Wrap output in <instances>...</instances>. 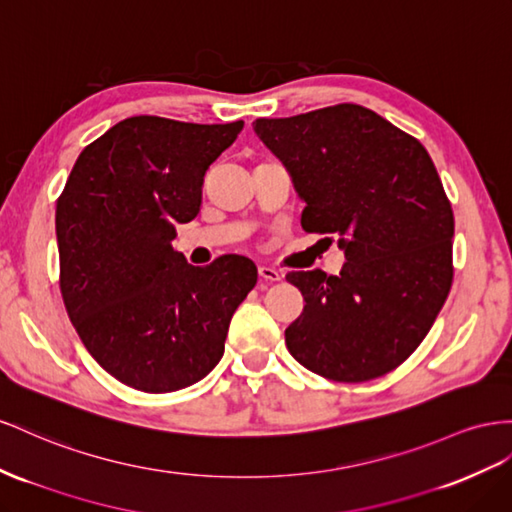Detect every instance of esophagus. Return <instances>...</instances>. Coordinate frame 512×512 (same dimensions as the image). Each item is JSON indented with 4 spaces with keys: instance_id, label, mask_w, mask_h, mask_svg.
Instances as JSON below:
<instances>
[{
    "instance_id": "esophagus-1",
    "label": "esophagus",
    "mask_w": 512,
    "mask_h": 512,
    "mask_svg": "<svg viewBox=\"0 0 512 512\" xmlns=\"http://www.w3.org/2000/svg\"><path fill=\"white\" fill-rule=\"evenodd\" d=\"M258 275L265 282H280L282 280V271L275 267H258Z\"/></svg>"
}]
</instances>
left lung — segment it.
<instances>
[{"label":"left lung","mask_w":512,"mask_h":512,"mask_svg":"<svg viewBox=\"0 0 512 512\" xmlns=\"http://www.w3.org/2000/svg\"><path fill=\"white\" fill-rule=\"evenodd\" d=\"M254 131L306 202V232L338 234L347 262L286 275L306 306L286 347L325 379L383 377L418 349L452 286L454 215L426 148L362 105L340 103Z\"/></svg>","instance_id":"left-lung-1"}]
</instances>
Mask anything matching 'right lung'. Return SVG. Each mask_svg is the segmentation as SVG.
Instances as JSON below:
<instances>
[{"label": "right lung", "instance_id": "add662e5", "mask_svg": "<svg viewBox=\"0 0 512 512\" xmlns=\"http://www.w3.org/2000/svg\"><path fill=\"white\" fill-rule=\"evenodd\" d=\"M243 120L133 116L81 150L55 209L60 290L73 327L109 375L148 394L183 390L224 355L234 310L258 280L228 254L191 267L176 224L200 213L209 165Z\"/></svg>", "mask_w": 512, "mask_h": 512}]
</instances>
